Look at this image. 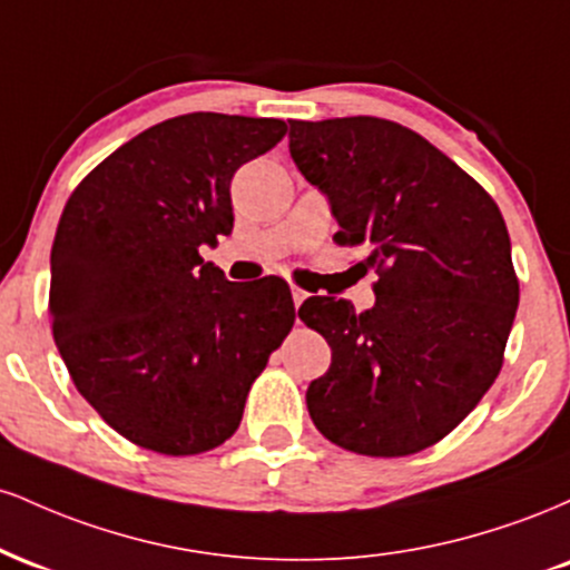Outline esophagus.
Here are the masks:
<instances>
[{
	"instance_id": "esophagus-1",
	"label": "esophagus",
	"mask_w": 570,
	"mask_h": 570,
	"mask_svg": "<svg viewBox=\"0 0 570 570\" xmlns=\"http://www.w3.org/2000/svg\"><path fill=\"white\" fill-rule=\"evenodd\" d=\"M305 297H307V292H305V289H299V286H294V284H292V299H294V305H297V307L303 305V299H305Z\"/></svg>"
}]
</instances>
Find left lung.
I'll return each mask as SVG.
<instances>
[{"mask_svg":"<svg viewBox=\"0 0 570 570\" xmlns=\"http://www.w3.org/2000/svg\"><path fill=\"white\" fill-rule=\"evenodd\" d=\"M292 160L332 203L340 246L375 267V305L307 297L332 348L307 412L337 448L421 453L499 377L520 281L495 200L415 130L381 117L289 120Z\"/></svg>","mask_w":570,"mask_h":570,"instance_id":"left-lung-1","label":"left lung"}]
</instances>
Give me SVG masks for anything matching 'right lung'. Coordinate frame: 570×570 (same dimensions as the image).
<instances>
[{"instance_id":"add662e5","label":"right lung","mask_w":570,"mask_h":570,"mask_svg":"<svg viewBox=\"0 0 570 570\" xmlns=\"http://www.w3.org/2000/svg\"><path fill=\"white\" fill-rule=\"evenodd\" d=\"M273 117L193 112L77 185L50 252L53 337L77 391L128 442L198 455L230 440L294 324L292 292L227 281L198 248L233 230L230 181L284 139Z\"/></svg>"}]
</instances>
